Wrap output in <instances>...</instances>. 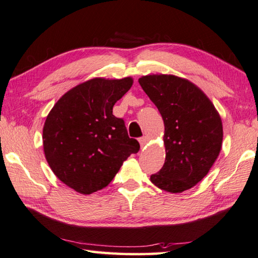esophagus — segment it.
I'll list each match as a JSON object with an SVG mask.
<instances>
[{
  "label": "esophagus",
  "instance_id": "esophagus-1",
  "mask_svg": "<svg viewBox=\"0 0 258 258\" xmlns=\"http://www.w3.org/2000/svg\"><path fill=\"white\" fill-rule=\"evenodd\" d=\"M148 141H149V138L148 137H146V136H144V137H141V138H139V144H140V147L141 148H144V147L148 144Z\"/></svg>",
  "mask_w": 258,
  "mask_h": 258
}]
</instances>
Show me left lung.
<instances>
[{"label": "left lung", "mask_w": 258, "mask_h": 258, "mask_svg": "<svg viewBox=\"0 0 258 258\" xmlns=\"http://www.w3.org/2000/svg\"><path fill=\"white\" fill-rule=\"evenodd\" d=\"M139 83L165 123L166 160L150 180L168 192L185 191L216 161L223 143L222 119L206 94L186 79L149 75Z\"/></svg>", "instance_id": "obj_1"}]
</instances>
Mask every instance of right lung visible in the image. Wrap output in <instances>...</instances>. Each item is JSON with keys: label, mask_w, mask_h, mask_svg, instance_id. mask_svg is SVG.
Wrapping results in <instances>:
<instances>
[{"label": "right lung", "mask_w": 258, "mask_h": 258, "mask_svg": "<svg viewBox=\"0 0 258 258\" xmlns=\"http://www.w3.org/2000/svg\"><path fill=\"white\" fill-rule=\"evenodd\" d=\"M133 78H93L57 100L43 127V149L52 171L68 187L90 195L107 187L131 154L123 119L112 108L133 86Z\"/></svg>", "instance_id": "1"}]
</instances>
